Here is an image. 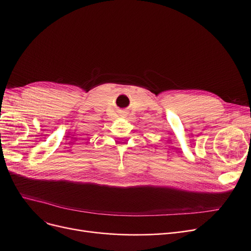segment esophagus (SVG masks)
<instances>
[{
	"label": "esophagus",
	"mask_w": 251,
	"mask_h": 251,
	"mask_svg": "<svg viewBox=\"0 0 251 251\" xmlns=\"http://www.w3.org/2000/svg\"><path fill=\"white\" fill-rule=\"evenodd\" d=\"M125 113H126V112H125Z\"/></svg>",
	"instance_id": "34e87169"
}]
</instances>
